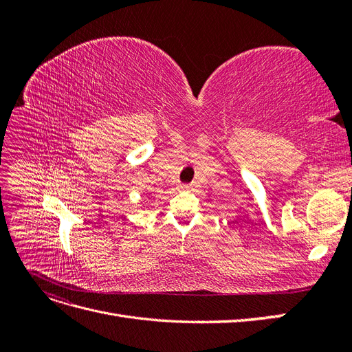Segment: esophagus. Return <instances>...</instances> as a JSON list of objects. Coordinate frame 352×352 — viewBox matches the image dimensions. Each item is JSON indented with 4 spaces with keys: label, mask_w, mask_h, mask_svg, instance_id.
<instances>
[{
    "label": "esophagus",
    "mask_w": 352,
    "mask_h": 352,
    "mask_svg": "<svg viewBox=\"0 0 352 352\" xmlns=\"http://www.w3.org/2000/svg\"><path fill=\"white\" fill-rule=\"evenodd\" d=\"M177 189L179 190H192V186H190V185H179Z\"/></svg>",
    "instance_id": "1"
}]
</instances>
